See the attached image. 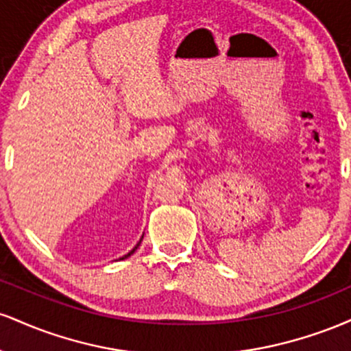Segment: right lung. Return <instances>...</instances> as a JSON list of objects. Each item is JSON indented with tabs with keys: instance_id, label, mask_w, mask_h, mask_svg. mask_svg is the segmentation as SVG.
Wrapping results in <instances>:
<instances>
[{
	"instance_id": "obj_1",
	"label": "right lung",
	"mask_w": 351,
	"mask_h": 351,
	"mask_svg": "<svg viewBox=\"0 0 351 351\" xmlns=\"http://www.w3.org/2000/svg\"><path fill=\"white\" fill-rule=\"evenodd\" d=\"M142 239H143V236H142ZM142 239H140V241H138V243H136V245H135V247H134V249H132V251H130V252H128V254H125V256H123V257H120V259H125V257L132 256V254H134V252L136 251V249H138V245H140V243H142Z\"/></svg>"
}]
</instances>
